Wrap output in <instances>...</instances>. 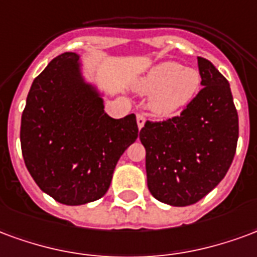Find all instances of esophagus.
<instances>
[{
  "instance_id": "esophagus-1",
  "label": "esophagus",
  "mask_w": 257,
  "mask_h": 257,
  "mask_svg": "<svg viewBox=\"0 0 257 257\" xmlns=\"http://www.w3.org/2000/svg\"><path fill=\"white\" fill-rule=\"evenodd\" d=\"M145 120H147V119H145V116L142 115V113H138V115H137V124H138V128H140V130H141L142 127H144V124H145Z\"/></svg>"
}]
</instances>
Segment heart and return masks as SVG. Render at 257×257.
Wrapping results in <instances>:
<instances>
[{"mask_svg": "<svg viewBox=\"0 0 257 257\" xmlns=\"http://www.w3.org/2000/svg\"><path fill=\"white\" fill-rule=\"evenodd\" d=\"M197 69L166 61L148 72L137 86L142 93H151V108L157 115H171L193 100L200 87Z\"/></svg>", "mask_w": 257, "mask_h": 257, "instance_id": "1", "label": "heart"}]
</instances>
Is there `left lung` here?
Segmentation results:
<instances>
[{"label":"left lung","instance_id":"obj_1","mask_svg":"<svg viewBox=\"0 0 257 257\" xmlns=\"http://www.w3.org/2000/svg\"><path fill=\"white\" fill-rule=\"evenodd\" d=\"M203 89L181 115L145 123L140 140L147 151L148 189L168 205L200 201L226 175L238 141V115L227 79L197 57Z\"/></svg>","mask_w":257,"mask_h":257}]
</instances>
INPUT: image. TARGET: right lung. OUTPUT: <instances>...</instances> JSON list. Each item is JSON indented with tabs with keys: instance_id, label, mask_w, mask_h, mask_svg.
<instances>
[{
	"instance_id": "obj_1",
	"label": "right lung",
	"mask_w": 257,
	"mask_h": 257,
	"mask_svg": "<svg viewBox=\"0 0 257 257\" xmlns=\"http://www.w3.org/2000/svg\"><path fill=\"white\" fill-rule=\"evenodd\" d=\"M137 137L136 115H106L76 53L54 57L34 79L22 115V153L35 183L56 201L82 205L102 197Z\"/></svg>"
}]
</instances>
